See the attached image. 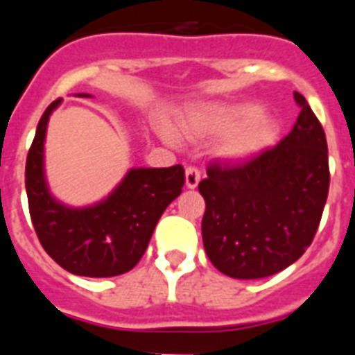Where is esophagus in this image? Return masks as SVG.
<instances>
[{
	"instance_id": "obj_1",
	"label": "esophagus",
	"mask_w": 355,
	"mask_h": 355,
	"mask_svg": "<svg viewBox=\"0 0 355 355\" xmlns=\"http://www.w3.org/2000/svg\"><path fill=\"white\" fill-rule=\"evenodd\" d=\"M200 181V172L197 167H187L184 171V183L188 188H196Z\"/></svg>"
}]
</instances>
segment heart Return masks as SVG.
<instances>
[{"label": "heart", "mask_w": 355, "mask_h": 355, "mask_svg": "<svg viewBox=\"0 0 355 355\" xmlns=\"http://www.w3.org/2000/svg\"><path fill=\"white\" fill-rule=\"evenodd\" d=\"M188 124L199 135L229 137L222 153L231 159H249L259 155L277 140L281 130L277 119L263 115V108L256 103L208 106L193 114ZM167 137L172 139L171 133Z\"/></svg>", "instance_id": "1"}]
</instances>
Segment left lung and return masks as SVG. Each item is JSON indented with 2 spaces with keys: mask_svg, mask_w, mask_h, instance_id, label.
<instances>
[{
  "mask_svg": "<svg viewBox=\"0 0 355 355\" xmlns=\"http://www.w3.org/2000/svg\"><path fill=\"white\" fill-rule=\"evenodd\" d=\"M293 97L300 114L277 146L236 165L209 163L199 183L205 250L229 277L284 270L318 231L331 183L327 140L306 97Z\"/></svg>",
  "mask_w": 355,
  "mask_h": 355,
  "instance_id": "8db88e82",
  "label": "left lung"
}]
</instances>
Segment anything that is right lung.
I'll return each mask as SVG.
<instances>
[{
    "mask_svg": "<svg viewBox=\"0 0 355 355\" xmlns=\"http://www.w3.org/2000/svg\"><path fill=\"white\" fill-rule=\"evenodd\" d=\"M81 97H89L80 94ZM56 99L39 121L26 158L28 208L40 245L62 268L83 277L126 274L146 252L159 216L181 193L184 168H131L112 196L90 208H67L44 178V139Z\"/></svg>",
    "mask_w": 355,
    "mask_h": 355,
    "instance_id": "right-lung-1",
    "label": "right lung"
}]
</instances>
